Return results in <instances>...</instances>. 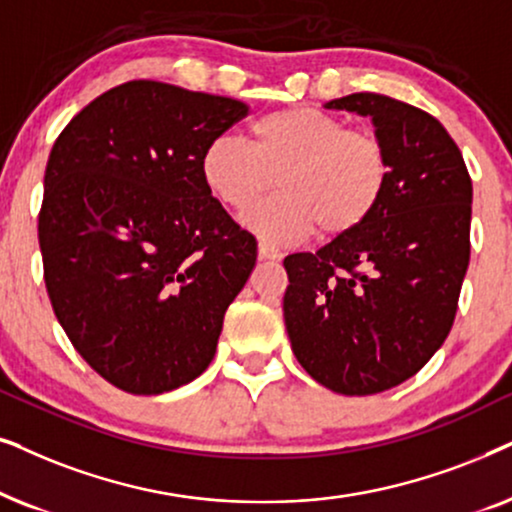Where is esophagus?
Masks as SVG:
<instances>
[{"label": "esophagus", "mask_w": 512, "mask_h": 512, "mask_svg": "<svg viewBox=\"0 0 512 512\" xmlns=\"http://www.w3.org/2000/svg\"><path fill=\"white\" fill-rule=\"evenodd\" d=\"M257 255H260V260H269V262H278L283 257V252L274 248V245L269 243H260V248H257Z\"/></svg>", "instance_id": "1"}]
</instances>
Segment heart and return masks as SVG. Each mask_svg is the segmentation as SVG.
I'll use <instances>...</instances> for the list:
<instances>
[{
	"instance_id": "obj_1",
	"label": "heart",
	"mask_w": 512,
	"mask_h": 512,
	"mask_svg": "<svg viewBox=\"0 0 512 512\" xmlns=\"http://www.w3.org/2000/svg\"><path fill=\"white\" fill-rule=\"evenodd\" d=\"M391 154L370 128L346 126L309 105L264 114L250 124V145L217 135L201 154L208 194L243 213L274 185L276 199L245 215L264 243L292 245L320 234L346 236L370 220L391 185Z\"/></svg>"
}]
</instances>
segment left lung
I'll list each match as a JSON object with an SVG mask.
<instances>
[{
	"label": "left lung",
	"mask_w": 512,
	"mask_h": 512,
	"mask_svg": "<svg viewBox=\"0 0 512 512\" xmlns=\"http://www.w3.org/2000/svg\"><path fill=\"white\" fill-rule=\"evenodd\" d=\"M325 107L372 119L391 154V185L363 227L285 257L283 316L292 353L318 384L372 395L414 377L452 330L473 182L456 142L424 109L379 93Z\"/></svg>",
	"instance_id": "obj_1"
}]
</instances>
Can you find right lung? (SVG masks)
Listing matches in <instances>:
<instances>
[{"label":"right lung","mask_w":512,"mask_h":512,"mask_svg":"<svg viewBox=\"0 0 512 512\" xmlns=\"http://www.w3.org/2000/svg\"><path fill=\"white\" fill-rule=\"evenodd\" d=\"M248 105L126 81L51 149L39 248L53 311L79 356L121 391L159 395L210 365L224 311L257 262L201 180V154Z\"/></svg>","instance_id":"1"}]
</instances>
